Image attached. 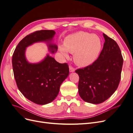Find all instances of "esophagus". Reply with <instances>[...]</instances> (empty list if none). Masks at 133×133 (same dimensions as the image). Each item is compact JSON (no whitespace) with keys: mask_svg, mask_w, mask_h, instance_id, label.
Returning a JSON list of instances; mask_svg holds the SVG:
<instances>
[{"mask_svg":"<svg viewBox=\"0 0 133 133\" xmlns=\"http://www.w3.org/2000/svg\"><path fill=\"white\" fill-rule=\"evenodd\" d=\"M69 71H70V72H74L75 71V69L73 66H69Z\"/></svg>","mask_w":133,"mask_h":133,"instance_id":"obj_1","label":"esophagus"}]
</instances>
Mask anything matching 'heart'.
<instances>
[{
  "label": "heart",
  "mask_w": 133,
  "mask_h": 133,
  "mask_svg": "<svg viewBox=\"0 0 133 133\" xmlns=\"http://www.w3.org/2000/svg\"><path fill=\"white\" fill-rule=\"evenodd\" d=\"M64 45L59 46L60 51L66 57L68 56V51L74 53L76 65L85 67L90 65L98 57L102 43L97 35L79 31L68 36Z\"/></svg>",
  "instance_id": "heart-1"
}]
</instances>
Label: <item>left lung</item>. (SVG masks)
<instances>
[{
	"label": "left lung",
	"instance_id": "8db88e82",
	"mask_svg": "<svg viewBox=\"0 0 133 133\" xmlns=\"http://www.w3.org/2000/svg\"><path fill=\"white\" fill-rule=\"evenodd\" d=\"M105 42L99 57L90 65L78 69L79 94L84 101L100 104L117 89L121 79L123 58L116 42L103 34Z\"/></svg>",
	"mask_w": 133,
	"mask_h": 133
}]
</instances>
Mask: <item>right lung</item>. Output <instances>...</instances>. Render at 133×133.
Listing matches in <instances>:
<instances>
[{
    "mask_svg": "<svg viewBox=\"0 0 133 133\" xmlns=\"http://www.w3.org/2000/svg\"><path fill=\"white\" fill-rule=\"evenodd\" d=\"M55 34L53 30H42L26 35L19 43L12 57L19 90L26 99L39 105L49 103L57 97L62 83L69 75V68L68 64L59 63L49 54L40 63H29L25 58V50L34 43L45 42L54 53L58 47L49 42Z\"/></svg>",
    "mask_w": 133,
    "mask_h": 133,
    "instance_id": "1",
    "label": "right lung"
}]
</instances>
